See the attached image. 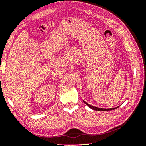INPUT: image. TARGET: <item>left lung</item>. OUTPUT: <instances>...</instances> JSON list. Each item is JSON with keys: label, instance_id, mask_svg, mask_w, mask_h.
<instances>
[{"label": "left lung", "instance_id": "left-lung-1", "mask_svg": "<svg viewBox=\"0 0 146 146\" xmlns=\"http://www.w3.org/2000/svg\"><path fill=\"white\" fill-rule=\"evenodd\" d=\"M84 102L87 106H89L90 108L93 109L94 110H96V111H109V110H115V109H116V108H118V107H117V108H109V109L100 108H97V107L92 106L86 103V102H84Z\"/></svg>", "mask_w": 146, "mask_h": 146}]
</instances>
